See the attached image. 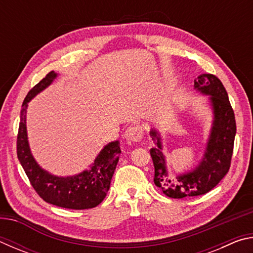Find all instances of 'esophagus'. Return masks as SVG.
I'll return each mask as SVG.
<instances>
[{
  "mask_svg": "<svg viewBox=\"0 0 253 253\" xmlns=\"http://www.w3.org/2000/svg\"><path fill=\"white\" fill-rule=\"evenodd\" d=\"M143 135L144 129L143 127L139 125L130 126L129 128H127V130L125 131V138L128 140H131V142H139V140L143 138Z\"/></svg>",
  "mask_w": 253,
  "mask_h": 253,
  "instance_id": "esophagus-1",
  "label": "esophagus"
}]
</instances>
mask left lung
<instances>
[{"label": "left lung", "instance_id": "1", "mask_svg": "<svg viewBox=\"0 0 253 253\" xmlns=\"http://www.w3.org/2000/svg\"><path fill=\"white\" fill-rule=\"evenodd\" d=\"M194 87L203 93L210 95L214 111V121L211 135L204 154L203 161L193 172L181 175L172 181L165 166V156L162 153L160 134L151 131L156 147L151 148L155 174L154 183L162 188L163 193L172 199L203 195L215 187L229 172L237 125L228 92L216 76L204 74L194 80Z\"/></svg>", "mask_w": 253, "mask_h": 253}]
</instances>
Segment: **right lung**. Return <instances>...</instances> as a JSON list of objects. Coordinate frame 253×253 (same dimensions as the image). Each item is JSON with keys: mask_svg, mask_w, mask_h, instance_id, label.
<instances>
[{"mask_svg": "<svg viewBox=\"0 0 253 253\" xmlns=\"http://www.w3.org/2000/svg\"><path fill=\"white\" fill-rule=\"evenodd\" d=\"M57 77L50 71L39 84L28 92L22 104L20 115V125L16 139V153L25 174L34 191L40 198L55 207L71 210H85L99 205L106 198L110 181L118 163L122 149L119 142H113L97 156L89 170L72 177H58L42 169L34 161L29 148L25 113L28 102L43 90Z\"/></svg>", "mask_w": 253, "mask_h": 253, "instance_id": "add662e5", "label": "right lung"}]
</instances>
